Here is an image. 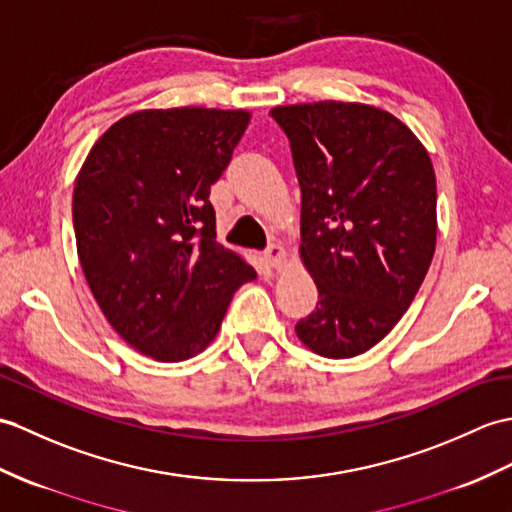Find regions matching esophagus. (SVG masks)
<instances>
[{
    "label": "esophagus",
    "instance_id": "34e87169",
    "mask_svg": "<svg viewBox=\"0 0 512 512\" xmlns=\"http://www.w3.org/2000/svg\"><path fill=\"white\" fill-rule=\"evenodd\" d=\"M266 259H268L270 268H275L277 272L283 270V266H285V248L281 244H270L266 248Z\"/></svg>",
    "mask_w": 512,
    "mask_h": 512
}]
</instances>
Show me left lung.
<instances>
[{"label":"left lung","instance_id":"left-lung-1","mask_svg":"<svg viewBox=\"0 0 512 512\" xmlns=\"http://www.w3.org/2000/svg\"><path fill=\"white\" fill-rule=\"evenodd\" d=\"M301 185V261L316 312L296 323L307 349L355 358L390 334L436 248V176L417 135L388 111L323 100L270 111Z\"/></svg>","mask_w":512,"mask_h":512}]
</instances>
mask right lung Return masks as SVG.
<instances>
[{
    "instance_id": "obj_1",
    "label": "right lung",
    "mask_w": 512,
    "mask_h": 512,
    "mask_svg": "<svg viewBox=\"0 0 512 512\" xmlns=\"http://www.w3.org/2000/svg\"><path fill=\"white\" fill-rule=\"evenodd\" d=\"M248 122L242 109L130 113L76 176L82 272L111 327L152 360L194 358L216 338L233 292L257 277L216 242L209 202Z\"/></svg>"
}]
</instances>
